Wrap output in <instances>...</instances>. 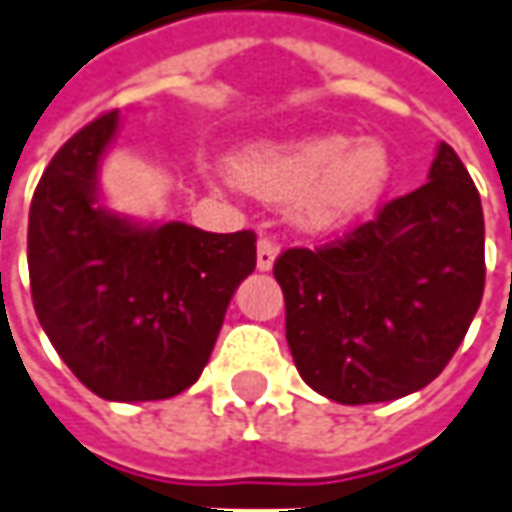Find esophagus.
<instances>
[{"instance_id": "1", "label": "esophagus", "mask_w": 512, "mask_h": 512, "mask_svg": "<svg viewBox=\"0 0 512 512\" xmlns=\"http://www.w3.org/2000/svg\"><path fill=\"white\" fill-rule=\"evenodd\" d=\"M274 257H277V244H274L268 235H263V238L257 241V268H260V271H268V268L274 266Z\"/></svg>"}]
</instances>
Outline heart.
<instances>
[{
	"label": "heart",
	"mask_w": 512,
	"mask_h": 512,
	"mask_svg": "<svg viewBox=\"0 0 512 512\" xmlns=\"http://www.w3.org/2000/svg\"><path fill=\"white\" fill-rule=\"evenodd\" d=\"M241 188L263 199L296 196L305 227L332 230L366 213L393 177L388 146L377 138L352 141L338 132L249 149L232 163Z\"/></svg>",
	"instance_id": "heart-1"
}]
</instances>
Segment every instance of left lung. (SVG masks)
<instances>
[{"instance_id": "left-lung-1", "label": "left lung", "mask_w": 512, "mask_h": 512, "mask_svg": "<svg viewBox=\"0 0 512 512\" xmlns=\"http://www.w3.org/2000/svg\"><path fill=\"white\" fill-rule=\"evenodd\" d=\"M302 380L341 405L391 402L452 360L485 288L480 194L449 144L430 182L374 219L274 263Z\"/></svg>"}]
</instances>
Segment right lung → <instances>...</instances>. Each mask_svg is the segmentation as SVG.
Returning <instances> with one entry per match:
<instances>
[{
    "label": "right lung",
    "mask_w": 512,
    "mask_h": 512,
    "mask_svg": "<svg viewBox=\"0 0 512 512\" xmlns=\"http://www.w3.org/2000/svg\"><path fill=\"white\" fill-rule=\"evenodd\" d=\"M119 127L110 110L57 149L30 205L35 316L74 377L110 402L191 388L232 293L255 271V232L182 221L138 227L99 205L96 171Z\"/></svg>",
    "instance_id": "obj_1"
}]
</instances>
